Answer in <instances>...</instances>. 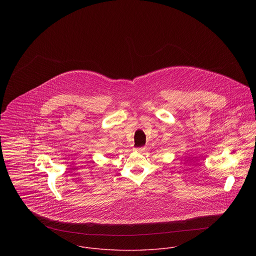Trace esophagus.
I'll use <instances>...</instances> for the list:
<instances>
[{
    "mask_svg": "<svg viewBox=\"0 0 256 256\" xmlns=\"http://www.w3.org/2000/svg\"><path fill=\"white\" fill-rule=\"evenodd\" d=\"M136 150H137L138 152H143L146 150V148L143 146V148H136Z\"/></svg>",
    "mask_w": 256,
    "mask_h": 256,
    "instance_id": "obj_1",
    "label": "esophagus"
}]
</instances>
